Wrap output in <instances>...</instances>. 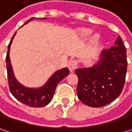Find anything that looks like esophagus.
I'll return each instance as SVG.
<instances>
[{
	"instance_id": "34e87169",
	"label": "esophagus",
	"mask_w": 132,
	"mask_h": 132,
	"mask_svg": "<svg viewBox=\"0 0 132 132\" xmlns=\"http://www.w3.org/2000/svg\"><path fill=\"white\" fill-rule=\"evenodd\" d=\"M68 68L70 72L74 71L77 68V61L76 60H70L68 63Z\"/></svg>"
}]
</instances>
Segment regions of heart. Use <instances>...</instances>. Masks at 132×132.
Returning <instances> with one entry per match:
<instances>
[{
	"instance_id": "b5f03b06",
	"label": "heart",
	"mask_w": 132,
	"mask_h": 132,
	"mask_svg": "<svg viewBox=\"0 0 132 132\" xmlns=\"http://www.w3.org/2000/svg\"><path fill=\"white\" fill-rule=\"evenodd\" d=\"M91 33H92L91 30L87 29V28H83V29L81 30V34H82V35L84 37H89L90 34H91ZM98 40V35H95V36L93 37V38H92V41L95 42V43H96Z\"/></svg>"
}]
</instances>
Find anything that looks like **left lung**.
Wrapping results in <instances>:
<instances>
[{
  "label": "left lung",
  "mask_w": 132,
  "mask_h": 132,
  "mask_svg": "<svg viewBox=\"0 0 132 132\" xmlns=\"http://www.w3.org/2000/svg\"><path fill=\"white\" fill-rule=\"evenodd\" d=\"M126 48L121 37L115 46L102 52L100 61L89 68L77 69V95L90 107L98 108L114 101L123 89L127 72Z\"/></svg>",
  "instance_id": "left-lung-1"
}]
</instances>
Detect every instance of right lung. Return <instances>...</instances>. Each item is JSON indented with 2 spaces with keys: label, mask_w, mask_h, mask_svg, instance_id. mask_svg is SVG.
<instances>
[{
  "label": "right lung",
  "mask_w": 132,
  "mask_h": 132,
  "mask_svg": "<svg viewBox=\"0 0 132 132\" xmlns=\"http://www.w3.org/2000/svg\"><path fill=\"white\" fill-rule=\"evenodd\" d=\"M32 19L27 20L25 23L30 21ZM16 33L14 34L11 40L7 46V53L6 56V63H7V79L9 89L13 96L20 102L30 106V107H43L50 103L51 101L54 92L56 90V86L58 83L66 77L69 74V70L68 68H64L56 72L48 80V82L41 88L39 89H30L24 87L20 85L15 79L13 76L12 67L11 65V60L9 57V52L11 44L12 43L13 37Z\"/></svg>",
  "instance_id": "right-lung-1"
}]
</instances>
